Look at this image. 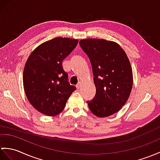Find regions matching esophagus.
<instances>
[{
	"mask_svg": "<svg viewBox=\"0 0 160 160\" xmlns=\"http://www.w3.org/2000/svg\"><path fill=\"white\" fill-rule=\"evenodd\" d=\"M81 86H82V82H78V84L76 85V88L78 89H79V88H80Z\"/></svg>",
	"mask_w": 160,
	"mask_h": 160,
	"instance_id": "obj_1",
	"label": "esophagus"
}]
</instances>
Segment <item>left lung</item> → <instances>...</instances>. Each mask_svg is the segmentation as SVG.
<instances>
[{"instance_id": "obj_1", "label": "left lung", "mask_w": 160, "mask_h": 160, "mask_svg": "<svg viewBox=\"0 0 160 160\" xmlns=\"http://www.w3.org/2000/svg\"><path fill=\"white\" fill-rule=\"evenodd\" d=\"M92 65L95 98L87 101L91 112L107 117L121 110L131 93L132 69L127 54L118 44L102 39L80 41Z\"/></svg>"}]
</instances>
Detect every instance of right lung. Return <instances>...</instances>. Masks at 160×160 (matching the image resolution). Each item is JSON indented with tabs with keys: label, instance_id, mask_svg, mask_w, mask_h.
Returning <instances> with one entry per match:
<instances>
[{
	"label": "right lung",
	"instance_id": "1",
	"mask_svg": "<svg viewBox=\"0 0 160 160\" xmlns=\"http://www.w3.org/2000/svg\"><path fill=\"white\" fill-rule=\"evenodd\" d=\"M78 43V39L56 38L40 44L28 57L23 72L24 92L39 112L50 117L60 114L76 90L68 81L62 62Z\"/></svg>",
	"mask_w": 160,
	"mask_h": 160
}]
</instances>
